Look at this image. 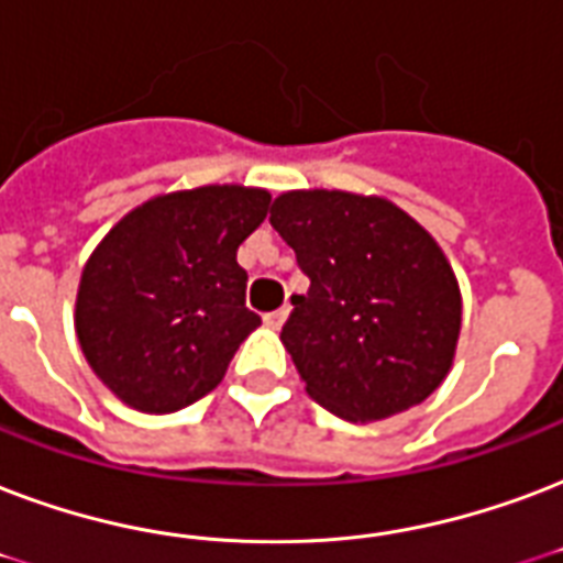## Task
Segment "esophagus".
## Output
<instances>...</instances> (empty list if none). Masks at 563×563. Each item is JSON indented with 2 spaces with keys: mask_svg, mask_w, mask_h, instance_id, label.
<instances>
[{
  "mask_svg": "<svg viewBox=\"0 0 563 563\" xmlns=\"http://www.w3.org/2000/svg\"><path fill=\"white\" fill-rule=\"evenodd\" d=\"M263 321H265V324H268V328H272V330H277V328H280V324H283V321H286V310L265 312Z\"/></svg>",
  "mask_w": 563,
  "mask_h": 563,
  "instance_id": "obj_1",
  "label": "esophagus"
}]
</instances>
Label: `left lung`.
<instances>
[{
  "label": "left lung",
  "instance_id": "obj_1",
  "mask_svg": "<svg viewBox=\"0 0 563 563\" xmlns=\"http://www.w3.org/2000/svg\"><path fill=\"white\" fill-rule=\"evenodd\" d=\"M272 227L310 277L280 333L307 393L349 422L422 405L461 333V289L434 239L389 200L324 188L277 197Z\"/></svg>",
  "mask_w": 563,
  "mask_h": 563
}]
</instances>
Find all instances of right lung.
I'll list each match as a JSON object with an SVG mask.
<instances>
[{
	"instance_id": "1",
	"label": "right lung",
	"mask_w": 563,
	"mask_h": 563,
	"mask_svg": "<svg viewBox=\"0 0 563 563\" xmlns=\"http://www.w3.org/2000/svg\"><path fill=\"white\" fill-rule=\"evenodd\" d=\"M263 188L206 186L129 212L85 265L76 298L81 354L111 393L174 413L221 384L260 316L244 307L235 251L263 224Z\"/></svg>"
}]
</instances>
